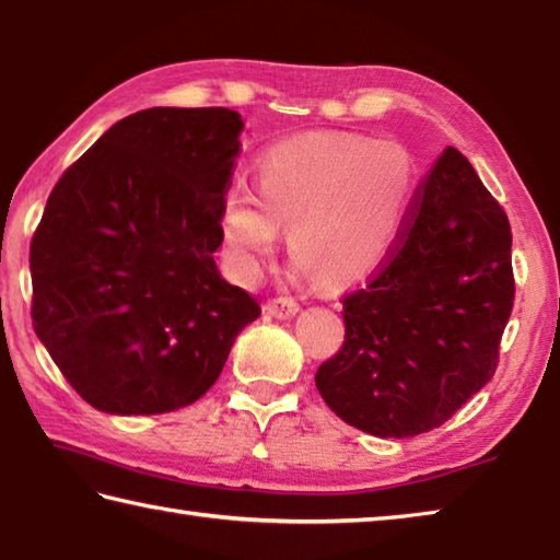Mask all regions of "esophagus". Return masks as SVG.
<instances>
[{"mask_svg": "<svg viewBox=\"0 0 560 560\" xmlns=\"http://www.w3.org/2000/svg\"><path fill=\"white\" fill-rule=\"evenodd\" d=\"M262 310H266L270 316H276V319H290V316L300 312V304L292 298H272L266 302V307Z\"/></svg>", "mask_w": 560, "mask_h": 560, "instance_id": "1", "label": "esophagus"}]
</instances>
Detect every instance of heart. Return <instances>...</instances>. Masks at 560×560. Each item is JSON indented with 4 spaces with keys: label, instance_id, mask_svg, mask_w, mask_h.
<instances>
[{
    "label": "heart",
    "instance_id": "heart-1",
    "mask_svg": "<svg viewBox=\"0 0 560 560\" xmlns=\"http://www.w3.org/2000/svg\"><path fill=\"white\" fill-rule=\"evenodd\" d=\"M417 187L402 143L316 133L276 143L256 165V192L231 187L221 241L238 280L258 278L288 229L290 256L326 288H346L383 266Z\"/></svg>",
    "mask_w": 560,
    "mask_h": 560
}]
</instances>
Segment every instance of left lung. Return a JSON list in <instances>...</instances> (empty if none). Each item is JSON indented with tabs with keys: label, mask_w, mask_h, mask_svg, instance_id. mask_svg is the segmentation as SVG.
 I'll use <instances>...</instances> for the list:
<instances>
[{
	"label": "left lung",
	"mask_w": 560,
	"mask_h": 560,
	"mask_svg": "<svg viewBox=\"0 0 560 560\" xmlns=\"http://www.w3.org/2000/svg\"><path fill=\"white\" fill-rule=\"evenodd\" d=\"M512 307L510 219L448 145L383 266L343 294L346 339L316 371V389L365 434H424L494 375Z\"/></svg>",
	"instance_id": "obj_1"
}]
</instances>
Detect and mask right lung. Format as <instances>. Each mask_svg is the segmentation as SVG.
<instances>
[{"mask_svg":"<svg viewBox=\"0 0 560 560\" xmlns=\"http://www.w3.org/2000/svg\"><path fill=\"white\" fill-rule=\"evenodd\" d=\"M241 129L224 107L136 112L52 187L31 238V319L94 409L197 402L258 319L214 262Z\"/></svg>","mask_w":560,"mask_h":560,"instance_id":"right-lung-1","label":"right lung"}]
</instances>
